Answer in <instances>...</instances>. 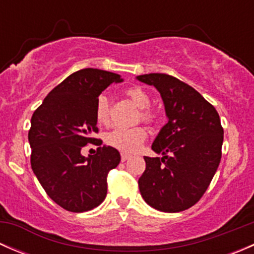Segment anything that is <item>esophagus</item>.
Masks as SVG:
<instances>
[{
	"label": "esophagus",
	"mask_w": 254,
	"mask_h": 254,
	"mask_svg": "<svg viewBox=\"0 0 254 254\" xmlns=\"http://www.w3.org/2000/svg\"><path fill=\"white\" fill-rule=\"evenodd\" d=\"M130 158L129 155H127V153H122V162H125V161H127Z\"/></svg>",
	"instance_id": "obj_1"
}]
</instances>
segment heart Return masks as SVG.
Here are the masks:
<instances>
[{
  "mask_svg": "<svg viewBox=\"0 0 254 254\" xmlns=\"http://www.w3.org/2000/svg\"><path fill=\"white\" fill-rule=\"evenodd\" d=\"M127 96L131 99L132 103L140 108L139 119L146 124H155L158 119L157 113L150 108L151 97L145 89L139 86L130 87L127 89ZM94 115L98 124L107 125L111 120V106L106 94L98 96L94 108ZM147 137V131L142 127H117L107 134L106 142L112 147L125 153H134L140 150L143 141Z\"/></svg>",
  "mask_w": 254,
  "mask_h": 254,
  "instance_id": "b5f03b06",
  "label": "heart"
}]
</instances>
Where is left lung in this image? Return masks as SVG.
I'll return each mask as SVG.
<instances>
[{
  "label": "left lung",
  "instance_id": "left-lung-1",
  "mask_svg": "<svg viewBox=\"0 0 254 254\" xmlns=\"http://www.w3.org/2000/svg\"><path fill=\"white\" fill-rule=\"evenodd\" d=\"M137 79L157 88L168 117L152 143L162 157H143L140 193L153 209L183 211L200 200L219 167L224 141L219 113L198 91L173 76L148 73Z\"/></svg>",
  "mask_w": 254,
  "mask_h": 254
}]
</instances>
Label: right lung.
<instances>
[{
	"mask_svg": "<svg viewBox=\"0 0 254 254\" xmlns=\"http://www.w3.org/2000/svg\"><path fill=\"white\" fill-rule=\"evenodd\" d=\"M120 75L82 68L64 79L35 109L28 132L30 165L44 190L59 206L83 212L98 206L107 196V177L120 162L117 148L102 145L94 108L102 91ZM88 143L99 145L84 158L80 150Z\"/></svg>",
	"mask_w": 254,
	"mask_h": 254,
	"instance_id": "obj_1",
	"label": "right lung"
}]
</instances>
